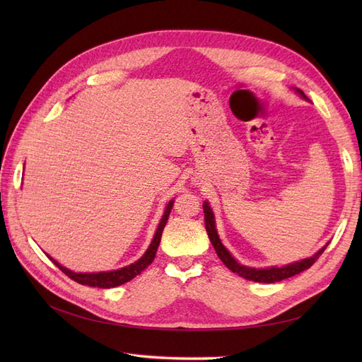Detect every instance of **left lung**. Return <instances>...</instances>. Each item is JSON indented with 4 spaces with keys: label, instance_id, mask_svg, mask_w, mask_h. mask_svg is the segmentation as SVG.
Listing matches in <instances>:
<instances>
[{
    "label": "left lung",
    "instance_id": "left-lung-1",
    "mask_svg": "<svg viewBox=\"0 0 362 362\" xmlns=\"http://www.w3.org/2000/svg\"><path fill=\"white\" fill-rule=\"evenodd\" d=\"M302 98L305 100H308V98L305 96V93L300 89H296ZM204 216H205V229L208 233V237H210V242L214 246V250L217 257L222 259L223 264L234 273H237L238 276H242L247 281H254V282H264V284H273V282H278L282 279H287L291 278L294 275H299L300 272L310 269L314 262L319 259V257L323 254V250L326 249V246H323L319 252H315V254L310 258H305L302 261H296L291 262V264L287 266H282V267H269V269H254V267H247L240 264L238 261L234 259V257L229 254L228 249L222 245L221 238H218L217 234V229H216V221H214V214L211 206L208 202H204Z\"/></svg>",
    "mask_w": 362,
    "mask_h": 362
}]
</instances>
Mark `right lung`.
<instances>
[{"label":"right lung","mask_w":362,"mask_h":362,"mask_svg":"<svg viewBox=\"0 0 362 362\" xmlns=\"http://www.w3.org/2000/svg\"><path fill=\"white\" fill-rule=\"evenodd\" d=\"M173 206V201H170L166 206V210H164V214L161 217V221L158 223V228L156 231L154 238H152V242L148 247V250L144 254L140 259H137L133 264H129L127 267L122 269H117V270H112V272H98V273H75L66 267L60 266L56 259H52L49 255L48 258L56 264L64 275L69 276L71 279H74L75 282L81 284V286H89V287H98V288H113L117 286H122V284L131 281L133 278H136L137 275H140L141 272H144L152 261L156 258L157 254V249L160 245V240H161V234H163V229L168 223V218L170 214V210Z\"/></svg>","instance_id":"right-lung-1"}]
</instances>
